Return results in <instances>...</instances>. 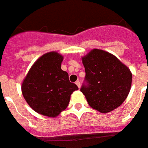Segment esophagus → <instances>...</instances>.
<instances>
[{"label": "esophagus", "mask_w": 148, "mask_h": 148, "mask_svg": "<svg viewBox=\"0 0 148 148\" xmlns=\"http://www.w3.org/2000/svg\"><path fill=\"white\" fill-rule=\"evenodd\" d=\"M75 84L77 85V86L79 87V88L80 86H81V85H80V82L79 81H76V82H75Z\"/></svg>", "instance_id": "esophagus-1"}]
</instances>
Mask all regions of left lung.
Returning <instances> with one entry per match:
<instances>
[{"instance_id": "1", "label": "left lung", "mask_w": 148, "mask_h": 148, "mask_svg": "<svg viewBox=\"0 0 148 148\" xmlns=\"http://www.w3.org/2000/svg\"><path fill=\"white\" fill-rule=\"evenodd\" d=\"M86 71L80 91L94 109L107 113L120 106L131 89L132 74L114 55L94 49L82 58Z\"/></svg>"}]
</instances>
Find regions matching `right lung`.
I'll return each instance as SVG.
<instances>
[{"mask_svg":"<svg viewBox=\"0 0 148 148\" xmlns=\"http://www.w3.org/2000/svg\"><path fill=\"white\" fill-rule=\"evenodd\" d=\"M63 57L56 52L42 55L32 66L22 84V93L39 114L57 116L67 108L71 94L79 88L61 69Z\"/></svg>","mask_w":148,"mask_h":148,"instance_id":"add662e5","label":"right lung"}]
</instances>
